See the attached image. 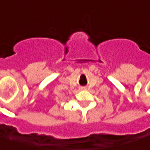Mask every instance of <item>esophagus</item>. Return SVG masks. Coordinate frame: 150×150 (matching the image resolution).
<instances>
[{
    "label": "esophagus",
    "mask_w": 150,
    "mask_h": 150,
    "mask_svg": "<svg viewBox=\"0 0 150 150\" xmlns=\"http://www.w3.org/2000/svg\"><path fill=\"white\" fill-rule=\"evenodd\" d=\"M81 89H82V90H85V89H86V87H81Z\"/></svg>",
    "instance_id": "1"
}]
</instances>
